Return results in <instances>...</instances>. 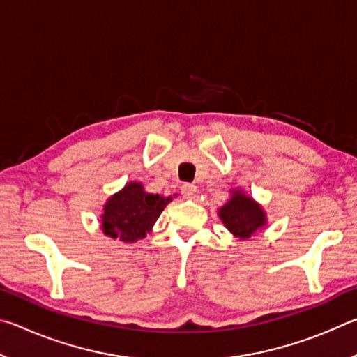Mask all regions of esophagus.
I'll return each instance as SVG.
<instances>
[{"label":"esophagus","mask_w":357,"mask_h":357,"mask_svg":"<svg viewBox=\"0 0 357 357\" xmlns=\"http://www.w3.org/2000/svg\"><path fill=\"white\" fill-rule=\"evenodd\" d=\"M181 193H183V197L185 198V200H193L197 195V185L185 183V184H183V187H181Z\"/></svg>","instance_id":"esophagus-1"}]
</instances>
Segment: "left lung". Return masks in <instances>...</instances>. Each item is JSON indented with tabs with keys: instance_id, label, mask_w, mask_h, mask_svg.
<instances>
[{
	"instance_id": "obj_1",
	"label": "left lung",
	"mask_w": 357,
	"mask_h": 357,
	"mask_svg": "<svg viewBox=\"0 0 357 357\" xmlns=\"http://www.w3.org/2000/svg\"><path fill=\"white\" fill-rule=\"evenodd\" d=\"M219 215L229 231L241 239H249L266 220L263 209L238 190L233 193L231 200L220 208Z\"/></svg>"
}]
</instances>
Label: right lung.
<instances>
[{
    "instance_id": "add662e5",
    "label": "right lung",
    "mask_w": 357,
    "mask_h": 357,
    "mask_svg": "<svg viewBox=\"0 0 357 357\" xmlns=\"http://www.w3.org/2000/svg\"><path fill=\"white\" fill-rule=\"evenodd\" d=\"M170 202L157 193H146L143 185L130 183L107 202L102 229L107 236L135 243L143 239Z\"/></svg>"
}]
</instances>
